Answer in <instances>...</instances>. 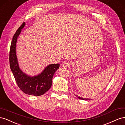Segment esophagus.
<instances>
[{
  "instance_id": "34e87169",
  "label": "esophagus",
  "mask_w": 125,
  "mask_h": 125,
  "mask_svg": "<svg viewBox=\"0 0 125 125\" xmlns=\"http://www.w3.org/2000/svg\"><path fill=\"white\" fill-rule=\"evenodd\" d=\"M70 65V63L68 62H64L62 64V66L63 67H67Z\"/></svg>"
}]
</instances>
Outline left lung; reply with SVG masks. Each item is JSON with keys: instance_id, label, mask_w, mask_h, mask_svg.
Listing matches in <instances>:
<instances>
[{"instance_id": "1", "label": "left lung", "mask_w": 125, "mask_h": 125, "mask_svg": "<svg viewBox=\"0 0 125 125\" xmlns=\"http://www.w3.org/2000/svg\"><path fill=\"white\" fill-rule=\"evenodd\" d=\"M75 96H76V97H77L78 98L81 99H83V100H85V101L90 100V99H88V98H82V97H81L80 96H77V95H75Z\"/></svg>"}]
</instances>
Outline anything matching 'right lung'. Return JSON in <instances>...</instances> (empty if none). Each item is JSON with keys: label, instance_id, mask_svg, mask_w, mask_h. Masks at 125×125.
I'll return each instance as SVG.
<instances>
[{"label": "right lung", "instance_id": "obj_1", "mask_svg": "<svg viewBox=\"0 0 125 125\" xmlns=\"http://www.w3.org/2000/svg\"><path fill=\"white\" fill-rule=\"evenodd\" d=\"M25 25L23 22L12 38L9 53L10 66L20 90L26 94L38 96L44 94L51 87L53 76L59 69L60 64H49L40 74L33 76L28 75L20 69L16 55V43Z\"/></svg>", "mask_w": 125, "mask_h": 125}]
</instances>
